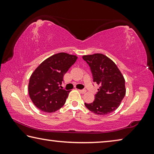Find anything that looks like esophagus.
Returning a JSON list of instances; mask_svg holds the SVG:
<instances>
[{
  "mask_svg": "<svg viewBox=\"0 0 154 154\" xmlns=\"http://www.w3.org/2000/svg\"><path fill=\"white\" fill-rule=\"evenodd\" d=\"M78 91H79V92L82 93V94H84V93L86 92V90H78Z\"/></svg>",
  "mask_w": 154,
  "mask_h": 154,
  "instance_id": "esophagus-1",
  "label": "esophagus"
}]
</instances>
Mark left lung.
Masks as SVG:
<instances>
[{
    "instance_id": "8db88e82",
    "label": "left lung",
    "mask_w": 154,
    "mask_h": 154,
    "mask_svg": "<svg viewBox=\"0 0 154 154\" xmlns=\"http://www.w3.org/2000/svg\"><path fill=\"white\" fill-rule=\"evenodd\" d=\"M89 64L93 82L100 85L94 102L85 105L95 114L107 115L120 105L126 94L125 79L113 60L102 54L83 56Z\"/></svg>"
}]
</instances>
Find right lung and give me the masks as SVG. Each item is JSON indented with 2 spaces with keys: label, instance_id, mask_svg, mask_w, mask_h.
<instances>
[{
  "label": "right lung",
  "instance_id": "obj_1",
  "mask_svg": "<svg viewBox=\"0 0 154 154\" xmlns=\"http://www.w3.org/2000/svg\"><path fill=\"white\" fill-rule=\"evenodd\" d=\"M77 59L76 56L62 52L49 57L34 71L28 83V93L38 109L53 113L64 105L70 91L60 87L64 74Z\"/></svg>",
  "mask_w": 154,
  "mask_h": 154
}]
</instances>
